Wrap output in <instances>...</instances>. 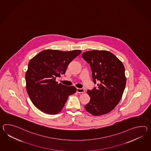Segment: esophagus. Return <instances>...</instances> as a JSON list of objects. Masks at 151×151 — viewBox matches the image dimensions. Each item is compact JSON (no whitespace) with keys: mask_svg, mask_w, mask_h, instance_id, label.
Segmentation results:
<instances>
[{"mask_svg":"<svg viewBox=\"0 0 151 151\" xmlns=\"http://www.w3.org/2000/svg\"><path fill=\"white\" fill-rule=\"evenodd\" d=\"M76 92L78 93H83L85 92V91L83 88H77L76 89Z\"/></svg>","mask_w":151,"mask_h":151,"instance_id":"obj_1","label":"esophagus"}]
</instances>
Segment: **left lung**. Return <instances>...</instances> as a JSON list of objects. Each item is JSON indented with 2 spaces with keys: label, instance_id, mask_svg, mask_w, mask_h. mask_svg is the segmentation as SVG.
Wrapping results in <instances>:
<instances>
[{
  "label": "left lung",
  "instance_id": "obj_1",
  "mask_svg": "<svg viewBox=\"0 0 151 151\" xmlns=\"http://www.w3.org/2000/svg\"><path fill=\"white\" fill-rule=\"evenodd\" d=\"M82 57L90 64L94 83H99L97 88L88 90L91 100L85 109L94 116L108 113L119 104L125 88L124 64L108 51H88Z\"/></svg>",
  "mask_w": 151,
  "mask_h": 151
}]
</instances>
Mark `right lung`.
<instances>
[{"label": "right lung", "mask_w": 151, "mask_h": 151, "mask_svg": "<svg viewBox=\"0 0 151 151\" xmlns=\"http://www.w3.org/2000/svg\"><path fill=\"white\" fill-rule=\"evenodd\" d=\"M81 52L47 49L32 58L25 74L27 93L33 104L44 113L60 112L76 88L58 83L56 78L64 74L69 64Z\"/></svg>", "instance_id": "1"}]
</instances>
